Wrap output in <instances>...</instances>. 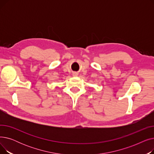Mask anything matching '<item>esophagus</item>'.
Listing matches in <instances>:
<instances>
[{"instance_id":"34e87169","label":"esophagus","mask_w":154,"mask_h":154,"mask_svg":"<svg viewBox=\"0 0 154 154\" xmlns=\"http://www.w3.org/2000/svg\"><path fill=\"white\" fill-rule=\"evenodd\" d=\"M75 74V75H77V74H75H75Z\"/></svg>"}]
</instances>
